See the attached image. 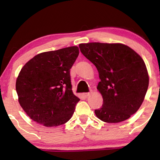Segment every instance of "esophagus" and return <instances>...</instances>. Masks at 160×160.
<instances>
[{"label": "esophagus", "mask_w": 160, "mask_h": 160, "mask_svg": "<svg viewBox=\"0 0 160 160\" xmlns=\"http://www.w3.org/2000/svg\"><path fill=\"white\" fill-rule=\"evenodd\" d=\"M89 94H90L89 92H84V93L82 94V95L84 96V97H85V98H87L89 95Z\"/></svg>", "instance_id": "1"}]
</instances>
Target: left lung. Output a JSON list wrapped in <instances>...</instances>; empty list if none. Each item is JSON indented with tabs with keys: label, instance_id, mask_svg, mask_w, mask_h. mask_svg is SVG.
<instances>
[{
	"label": "left lung",
	"instance_id": "8db88e82",
	"mask_svg": "<svg viewBox=\"0 0 160 160\" xmlns=\"http://www.w3.org/2000/svg\"><path fill=\"white\" fill-rule=\"evenodd\" d=\"M79 48L99 73L97 88L103 103L95 110V115L108 123L129 119L141 107L148 89V75L143 59L122 43H81Z\"/></svg>",
	"mask_w": 160,
	"mask_h": 160
}]
</instances>
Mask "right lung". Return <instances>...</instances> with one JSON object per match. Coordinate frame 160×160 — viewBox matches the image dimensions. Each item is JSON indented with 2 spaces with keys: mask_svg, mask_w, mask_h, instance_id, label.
Masks as SVG:
<instances>
[{
  "mask_svg": "<svg viewBox=\"0 0 160 160\" xmlns=\"http://www.w3.org/2000/svg\"><path fill=\"white\" fill-rule=\"evenodd\" d=\"M78 47L37 54L19 72L16 82L19 102L30 119L45 127L68 121L80 99L72 91L70 69Z\"/></svg>",
  "mask_w": 160,
  "mask_h": 160,
  "instance_id": "right-lung-1",
  "label": "right lung"
}]
</instances>
